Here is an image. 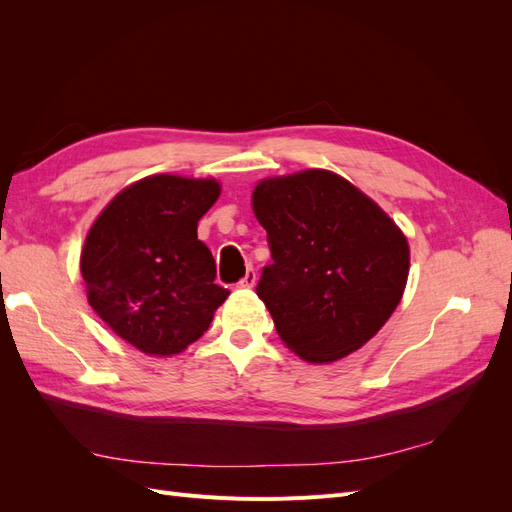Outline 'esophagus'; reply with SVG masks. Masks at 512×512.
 <instances>
[{
	"label": "esophagus",
	"instance_id": "34e87169",
	"mask_svg": "<svg viewBox=\"0 0 512 512\" xmlns=\"http://www.w3.org/2000/svg\"><path fill=\"white\" fill-rule=\"evenodd\" d=\"M254 284H256V271L250 267L245 271V275L241 277V282L237 286L239 288H254Z\"/></svg>",
	"mask_w": 512,
	"mask_h": 512
}]
</instances>
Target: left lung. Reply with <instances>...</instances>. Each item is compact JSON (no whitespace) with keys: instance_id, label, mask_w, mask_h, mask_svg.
Wrapping results in <instances>:
<instances>
[{"instance_id":"left-lung-1","label":"left lung","mask_w":512,"mask_h":512,"mask_svg":"<svg viewBox=\"0 0 512 512\" xmlns=\"http://www.w3.org/2000/svg\"><path fill=\"white\" fill-rule=\"evenodd\" d=\"M273 262L256 294L282 342L309 363L359 350L404 294L410 250L395 222L329 170L265 179L252 194Z\"/></svg>"}]
</instances>
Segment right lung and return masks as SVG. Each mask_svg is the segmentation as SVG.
Returning <instances> with one entry per match:
<instances>
[{
    "label": "right lung",
    "instance_id": "add662e5",
    "mask_svg": "<svg viewBox=\"0 0 512 512\" xmlns=\"http://www.w3.org/2000/svg\"><path fill=\"white\" fill-rule=\"evenodd\" d=\"M220 196L213 179L153 175L119 192L91 226L81 254L89 305L145 354L194 344L230 294L198 220Z\"/></svg>",
    "mask_w": 512,
    "mask_h": 512
}]
</instances>
